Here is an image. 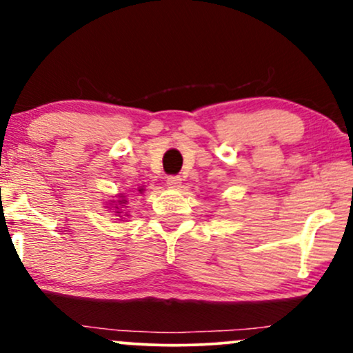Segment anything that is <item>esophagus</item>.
<instances>
[{"mask_svg":"<svg viewBox=\"0 0 353 353\" xmlns=\"http://www.w3.org/2000/svg\"><path fill=\"white\" fill-rule=\"evenodd\" d=\"M181 176H169L168 177V185L169 188H179L181 185Z\"/></svg>","mask_w":353,"mask_h":353,"instance_id":"34e87169","label":"esophagus"}]
</instances>
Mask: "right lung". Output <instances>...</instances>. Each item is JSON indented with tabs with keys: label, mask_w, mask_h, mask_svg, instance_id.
Segmentation results:
<instances>
[{
	"label": "right lung",
	"mask_w": 353,
	"mask_h": 353,
	"mask_svg": "<svg viewBox=\"0 0 353 353\" xmlns=\"http://www.w3.org/2000/svg\"><path fill=\"white\" fill-rule=\"evenodd\" d=\"M119 202H123V201H119ZM117 209V208H116ZM116 214H121V212H116Z\"/></svg>",
	"instance_id": "obj_1"
}]
</instances>
